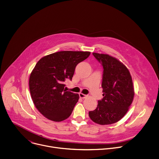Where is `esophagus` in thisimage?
I'll list each match as a JSON object with an SVG mask.
<instances>
[{
    "instance_id": "34e87169",
    "label": "esophagus",
    "mask_w": 159,
    "mask_h": 159,
    "mask_svg": "<svg viewBox=\"0 0 159 159\" xmlns=\"http://www.w3.org/2000/svg\"><path fill=\"white\" fill-rule=\"evenodd\" d=\"M88 96V95H86V94H83V93H79V97H80V98H85L86 97Z\"/></svg>"
}]
</instances>
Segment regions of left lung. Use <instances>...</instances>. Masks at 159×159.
Returning <instances> with one entry per match:
<instances>
[{"label": "left lung", "mask_w": 159, "mask_h": 159, "mask_svg": "<svg viewBox=\"0 0 159 159\" xmlns=\"http://www.w3.org/2000/svg\"><path fill=\"white\" fill-rule=\"evenodd\" d=\"M103 66L102 87L103 98L97 107L89 112L91 120L100 125L120 121L129 111L134 97L130 73L122 62L107 54L93 53Z\"/></svg>", "instance_id": "obj_1"}]
</instances>
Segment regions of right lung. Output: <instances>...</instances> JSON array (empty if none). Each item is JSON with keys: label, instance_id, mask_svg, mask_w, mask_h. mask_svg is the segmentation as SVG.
Returning a JSON list of instances; mask_svg holds the SVG:
<instances>
[{"label": "right lung", "instance_id": "add662e5", "mask_svg": "<svg viewBox=\"0 0 159 159\" xmlns=\"http://www.w3.org/2000/svg\"><path fill=\"white\" fill-rule=\"evenodd\" d=\"M91 53L61 51L42 57L29 77L31 98L36 109L47 119L62 121L71 115L79 94L65 89L66 79L71 80L76 66Z\"/></svg>", "mask_w": 159, "mask_h": 159}]
</instances>
